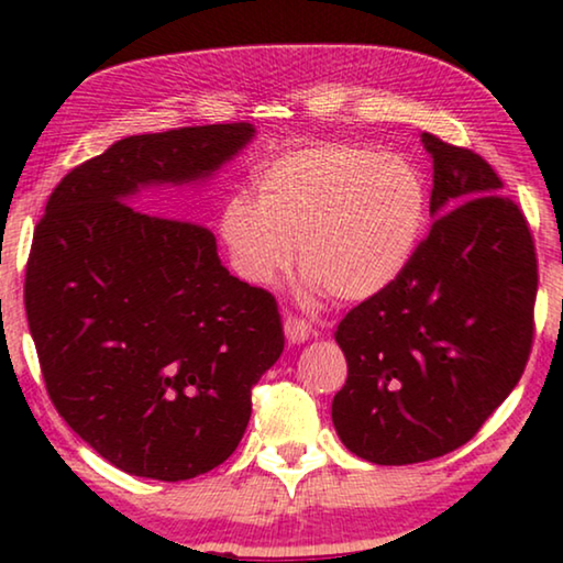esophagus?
<instances>
[{"instance_id": "1", "label": "esophagus", "mask_w": 563, "mask_h": 563, "mask_svg": "<svg viewBox=\"0 0 563 563\" xmlns=\"http://www.w3.org/2000/svg\"><path fill=\"white\" fill-rule=\"evenodd\" d=\"M283 328H285V338H288V342H292V345H295V342H305L310 338V325L298 316L285 318Z\"/></svg>"}]
</instances>
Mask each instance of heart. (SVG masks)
I'll return each instance as SVG.
<instances>
[{"mask_svg": "<svg viewBox=\"0 0 563 563\" xmlns=\"http://www.w3.org/2000/svg\"><path fill=\"white\" fill-rule=\"evenodd\" d=\"M427 186L419 170L375 148L332 144L292 151L265 166L255 203L233 198L221 218L235 271L268 285L300 271L335 300H365L389 288L422 235Z\"/></svg>", "mask_w": 563, "mask_h": 563, "instance_id": "heart-1", "label": "heart"}]
</instances>
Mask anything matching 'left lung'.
<instances>
[{
  "label": "left lung",
  "instance_id": "8db88e82",
  "mask_svg": "<svg viewBox=\"0 0 563 563\" xmlns=\"http://www.w3.org/2000/svg\"><path fill=\"white\" fill-rule=\"evenodd\" d=\"M434 166L430 233L405 273L340 320L347 379L332 399L342 444L415 464L479 432L523 375L537 247L521 208L472 148L422 133Z\"/></svg>",
  "mask_w": 563,
  "mask_h": 563
}]
</instances>
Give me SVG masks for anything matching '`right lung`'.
Here are the masks:
<instances>
[{
	"instance_id": "right-lung-1",
	"label": "right lung",
	"mask_w": 563,
	"mask_h": 563,
	"mask_svg": "<svg viewBox=\"0 0 563 563\" xmlns=\"http://www.w3.org/2000/svg\"><path fill=\"white\" fill-rule=\"evenodd\" d=\"M253 133L238 121L121 139L62 178L34 228L24 308L46 393L126 474L180 482L223 464L283 352L278 302L223 268L206 225L126 203L211 176Z\"/></svg>"
}]
</instances>
